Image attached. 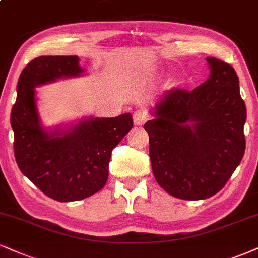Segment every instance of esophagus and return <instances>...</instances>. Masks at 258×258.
I'll list each match as a JSON object with an SVG mask.
<instances>
[{
  "label": "esophagus",
  "mask_w": 258,
  "mask_h": 258,
  "mask_svg": "<svg viewBox=\"0 0 258 258\" xmlns=\"http://www.w3.org/2000/svg\"><path fill=\"white\" fill-rule=\"evenodd\" d=\"M133 119H134L135 125H142L148 118L146 113L142 112V111H135L134 114H133Z\"/></svg>",
  "instance_id": "1"
}]
</instances>
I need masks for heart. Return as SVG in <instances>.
<instances>
[{"label": "heart", "mask_w": 258, "mask_h": 258, "mask_svg": "<svg viewBox=\"0 0 258 258\" xmlns=\"http://www.w3.org/2000/svg\"><path fill=\"white\" fill-rule=\"evenodd\" d=\"M164 74H165V72L164 71H160V72L155 73V76H157V78H160V76H163Z\"/></svg>", "instance_id": "obj_1"}]
</instances>
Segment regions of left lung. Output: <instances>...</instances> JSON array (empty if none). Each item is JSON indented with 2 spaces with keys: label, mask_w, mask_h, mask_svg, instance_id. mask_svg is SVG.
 Wrapping results in <instances>:
<instances>
[{
  "label": "left lung",
  "mask_w": 258,
  "mask_h": 258,
  "mask_svg": "<svg viewBox=\"0 0 258 258\" xmlns=\"http://www.w3.org/2000/svg\"><path fill=\"white\" fill-rule=\"evenodd\" d=\"M207 62L209 78L191 92H165L145 124L155 180L190 201L220 191L245 152L246 107L237 73L214 57Z\"/></svg>",
  "instance_id": "left-lung-1"
}]
</instances>
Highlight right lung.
<instances>
[{"instance_id":"right-lung-1","label":"right lung","mask_w":258,"mask_h":258,"mask_svg":"<svg viewBox=\"0 0 258 258\" xmlns=\"http://www.w3.org/2000/svg\"><path fill=\"white\" fill-rule=\"evenodd\" d=\"M78 56H40L21 72L12 109L14 155L32 183L59 202L84 200L106 184L112 149L133 128L132 113L85 117L75 124L44 128L36 88L85 75Z\"/></svg>"}]
</instances>
